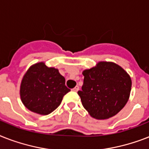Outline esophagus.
Masks as SVG:
<instances>
[{"mask_svg":"<svg viewBox=\"0 0 149 149\" xmlns=\"http://www.w3.org/2000/svg\"><path fill=\"white\" fill-rule=\"evenodd\" d=\"M79 89V87L78 86H75L74 88L72 89V90H73L74 92H78Z\"/></svg>","mask_w":149,"mask_h":149,"instance_id":"34e87169","label":"esophagus"}]
</instances>
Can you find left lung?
<instances>
[{
  "label": "left lung",
  "mask_w": 149,
  "mask_h": 149,
  "mask_svg": "<svg viewBox=\"0 0 149 149\" xmlns=\"http://www.w3.org/2000/svg\"><path fill=\"white\" fill-rule=\"evenodd\" d=\"M82 90L78 92L90 116L102 120L114 116L125 106L132 89L126 71L113 62L101 61L83 70Z\"/></svg>",
  "instance_id": "obj_1"
}]
</instances>
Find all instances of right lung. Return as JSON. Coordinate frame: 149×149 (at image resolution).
I'll return each instance as SVG.
<instances>
[{
    "label": "right lung",
    "instance_id": "add662e5",
    "mask_svg": "<svg viewBox=\"0 0 149 149\" xmlns=\"http://www.w3.org/2000/svg\"><path fill=\"white\" fill-rule=\"evenodd\" d=\"M70 91L58 69L48 67L44 62H39L30 66L24 75L20 96L26 109L46 116L60 106L63 97Z\"/></svg>",
    "mask_w": 149,
    "mask_h": 149
}]
</instances>
